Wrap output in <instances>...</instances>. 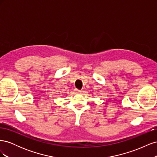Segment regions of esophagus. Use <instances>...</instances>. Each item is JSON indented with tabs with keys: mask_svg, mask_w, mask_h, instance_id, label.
Here are the masks:
<instances>
[{
	"mask_svg": "<svg viewBox=\"0 0 157 157\" xmlns=\"http://www.w3.org/2000/svg\"><path fill=\"white\" fill-rule=\"evenodd\" d=\"M75 91L76 93H79V92H80V90H78V89H75Z\"/></svg>",
	"mask_w": 157,
	"mask_h": 157,
	"instance_id": "34e87169",
	"label": "esophagus"
}]
</instances>
